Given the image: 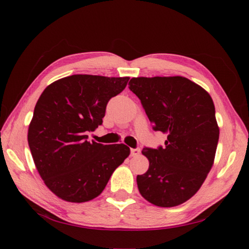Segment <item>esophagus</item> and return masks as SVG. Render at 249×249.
Segmentation results:
<instances>
[{
    "label": "esophagus",
    "instance_id": "34e87169",
    "mask_svg": "<svg viewBox=\"0 0 249 249\" xmlns=\"http://www.w3.org/2000/svg\"><path fill=\"white\" fill-rule=\"evenodd\" d=\"M141 154V148H132L130 149V155L133 156H137V155H140Z\"/></svg>",
    "mask_w": 249,
    "mask_h": 249
}]
</instances>
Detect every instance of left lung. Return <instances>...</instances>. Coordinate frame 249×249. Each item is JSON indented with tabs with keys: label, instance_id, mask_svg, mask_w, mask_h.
Wrapping results in <instances>:
<instances>
[{
	"label": "left lung",
	"instance_id": "left-lung-1",
	"mask_svg": "<svg viewBox=\"0 0 249 249\" xmlns=\"http://www.w3.org/2000/svg\"><path fill=\"white\" fill-rule=\"evenodd\" d=\"M128 84L153 129L167 134L163 147L142 148L149 168L137 176L138 190L157 206L179 205L196 195L213 166L220 129L212 98L183 77L133 78Z\"/></svg>",
	"mask_w": 249,
	"mask_h": 249
}]
</instances>
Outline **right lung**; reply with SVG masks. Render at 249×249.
Instances as JSON below:
<instances>
[{
	"mask_svg": "<svg viewBox=\"0 0 249 249\" xmlns=\"http://www.w3.org/2000/svg\"><path fill=\"white\" fill-rule=\"evenodd\" d=\"M128 80L73 74L54 81L39 96L28 145L41 179L60 199L74 203L94 199L128 157L126 145L89 142L87 135L102 125L107 102Z\"/></svg>",
	"mask_w": 249,
	"mask_h": 249,
	"instance_id": "obj_1",
	"label": "right lung"
}]
</instances>
